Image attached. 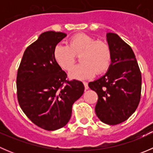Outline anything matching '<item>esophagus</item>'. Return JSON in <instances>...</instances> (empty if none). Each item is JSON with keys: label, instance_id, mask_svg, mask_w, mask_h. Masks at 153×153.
<instances>
[{"label": "esophagus", "instance_id": "1", "mask_svg": "<svg viewBox=\"0 0 153 153\" xmlns=\"http://www.w3.org/2000/svg\"><path fill=\"white\" fill-rule=\"evenodd\" d=\"M83 84H84V87H85V89H89V86H88V83L87 82H86V81H84V82H83Z\"/></svg>", "mask_w": 153, "mask_h": 153}]
</instances>
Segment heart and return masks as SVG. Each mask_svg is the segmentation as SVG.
<instances>
[{
  "mask_svg": "<svg viewBox=\"0 0 153 153\" xmlns=\"http://www.w3.org/2000/svg\"><path fill=\"white\" fill-rule=\"evenodd\" d=\"M81 64L75 66L69 72V76L75 79H86L108 69L112 61V52L107 43L95 40L91 35L78 33L68 41V45L58 44L53 51L57 64L62 69L69 70L79 55Z\"/></svg>",
  "mask_w": 153,
  "mask_h": 153,
  "instance_id": "1",
  "label": "heart"
}]
</instances>
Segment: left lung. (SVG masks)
Masks as SVG:
<instances>
[{
  "label": "left lung",
  "instance_id": "left-lung-1",
  "mask_svg": "<svg viewBox=\"0 0 153 153\" xmlns=\"http://www.w3.org/2000/svg\"><path fill=\"white\" fill-rule=\"evenodd\" d=\"M106 40L112 63L104 76L88 85L98 94V118L106 124L116 125L127 120L139 104L141 73L129 45L112 32L107 33Z\"/></svg>",
  "mask_w": 153,
  "mask_h": 153
}]
</instances>
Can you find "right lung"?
I'll return each instance as SVG.
<instances>
[{
  "label": "right lung",
  "mask_w": 153,
  "mask_h": 153,
  "mask_svg": "<svg viewBox=\"0 0 153 153\" xmlns=\"http://www.w3.org/2000/svg\"><path fill=\"white\" fill-rule=\"evenodd\" d=\"M67 34L48 31L26 49L17 74V96L25 115L48 131L69 122L74 102L83 95L84 86L67 75L55 61V46Z\"/></svg>",
  "instance_id": "obj_1"
}]
</instances>
